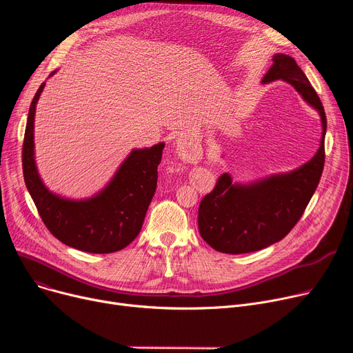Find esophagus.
<instances>
[{
	"label": "esophagus",
	"instance_id": "34e87169",
	"mask_svg": "<svg viewBox=\"0 0 353 353\" xmlns=\"http://www.w3.org/2000/svg\"><path fill=\"white\" fill-rule=\"evenodd\" d=\"M184 154H186L188 157H193V156H196V154H194V152H184Z\"/></svg>",
	"mask_w": 353,
	"mask_h": 353
}]
</instances>
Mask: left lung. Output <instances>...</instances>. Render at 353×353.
<instances>
[{
  "label": "left lung",
  "mask_w": 353,
  "mask_h": 353,
  "mask_svg": "<svg viewBox=\"0 0 353 353\" xmlns=\"http://www.w3.org/2000/svg\"><path fill=\"white\" fill-rule=\"evenodd\" d=\"M274 80L290 83L319 111L323 127L321 147L301 169L250 186L232 184L228 173L217 179L214 189L200 201L197 223L203 240L221 253H250L282 240L302 217L323 172L326 114L319 96L289 55H274L262 83Z\"/></svg>",
  "instance_id": "8db88e82"
}]
</instances>
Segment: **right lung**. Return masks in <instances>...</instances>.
Here are the masks:
<instances>
[{"label": "right lung", "mask_w": 353, "mask_h": 353, "mask_svg": "<svg viewBox=\"0 0 353 353\" xmlns=\"http://www.w3.org/2000/svg\"><path fill=\"white\" fill-rule=\"evenodd\" d=\"M46 83L31 101L23 143L26 186L50 233L64 245L88 253H113L137 237L157 188V165L164 143L133 150L114 179L96 197L67 200L43 184L34 163V114Z\"/></svg>", "instance_id": "add662e5"}]
</instances>
